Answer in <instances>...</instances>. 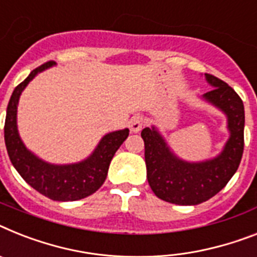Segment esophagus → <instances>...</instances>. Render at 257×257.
I'll use <instances>...</instances> for the list:
<instances>
[{"instance_id": "1", "label": "esophagus", "mask_w": 257, "mask_h": 257, "mask_svg": "<svg viewBox=\"0 0 257 257\" xmlns=\"http://www.w3.org/2000/svg\"><path fill=\"white\" fill-rule=\"evenodd\" d=\"M144 126V118L142 116L140 115H136L131 118V121H129V128H131V132L133 133H137L140 132Z\"/></svg>"}]
</instances>
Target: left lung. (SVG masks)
<instances>
[{"mask_svg":"<svg viewBox=\"0 0 257 257\" xmlns=\"http://www.w3.org/2000/svg\"><path fill=\"white\" fill-rule=\"evenodd\" d=\"M213 90L202 95L227 116L230 132L225 148L215 158L183 161L172 153L155 126L142 129L150 188L163 201L197 205L217 195L239 167L244 148V105L234 88L212 74H205Z\"/></svg>","mask_w":257,"mask_h":257,"instance_id":"8db88e82","label":"left lung"}]
</instances>
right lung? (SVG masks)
I'll return each instance as SVG.
<instances>
[{
	"label": "right lung",
	"mask_w": 257,
	"mask_h": 257,
	"mask_svg": "<svg viewBox=\"0 0 257 257\" xmlns=\"http://www.w3.org/2000/svg\"><path fill=\"white\" fill-rule=\"evenodd\" d=\"M55 64V61H48L34 69L29 77L14 88L6 111L5 144L13 166L32 188L55 201H75L92 195L102 187L109 163L129 136V129L105 135L87 159L73 165H52L32 154L19 137L17 128L19 96L38 73Z\"/></svg>",
	"instance_id": "obj_1"
}]
</instances>
